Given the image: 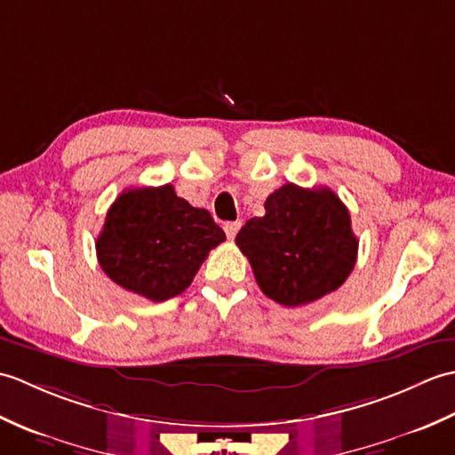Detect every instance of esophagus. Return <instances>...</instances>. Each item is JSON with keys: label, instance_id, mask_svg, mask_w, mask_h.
Wrapping results in <instances>:
<instances>
[{"label": "esophagus", "instance_id": "1", "mask_svg": "<svg viewBox=\"0 0 455 455\" xmlns=\"http://www.w3.org/2000/svg\"><path fill=\"white\" fill-rule=\"evenodd\" d=\"M225 233H227V238L228 240H233L235 236H236V233H238V228H240V220H235V222H225Z\"/></svg>", "mask_w": 455, "mask_h": 455}]
</instances>
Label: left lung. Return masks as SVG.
Masks as SVG:
<instances>
[{
  "label": "left lung",
  "instance_id": "1",
  "mask_svg": "<svg viewBox=\"0 0 455 455\" xmlns=\"http://www.w3.org/2000/svg\"><path fill=\"white\" fill-rule=\"evenodd\" d=\"M264 207L266 215L246 220L236 235L264 295L299 307L336 291L357 258L350 212L336 193L285 183Z\"/></svg>",
  "mask_w": 455,
  "mask_h": 455
}]
</instances>
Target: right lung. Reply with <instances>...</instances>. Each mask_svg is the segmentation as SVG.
Wrapping results in <instances>:
<instances>
[{"label":"right lung","mask_w":455,"mask_h":455,"mask_svg":"<svg viewBox=\"0 0 455 455\" xmlns=\"http://www.w3.org/2000/svg\"><path fill=\"white\" fill-rule=\"evenodd\" d=\"M225 238L207 209L191 207L166 183L124 189L108 211L95 250L115 283L162 303L186 291Z\"/></svg>","instance_id":"obj_1"}]
</instances>
